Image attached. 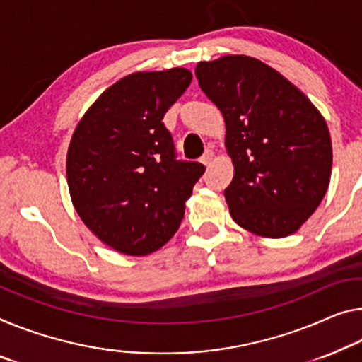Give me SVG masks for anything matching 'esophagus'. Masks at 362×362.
I'll use <instances>...</instances> for the list:
<instances>
[{
  "instance_id": "34e87169",
  "label": "esophagus",
  "mask_w": 362,
  "mask_h": 362,
  "mask_svg": "<svg viewBox=\"0 0 362 362\" xmlns=\"http://www.w3.org/2000/svg\"><path fill=\"white\" fill-rule=\"evenodd\" d=\"M214 157H215V153H214V150H207V152L204 153V157L200 158V162H202L205 166H209L210 163H212V160H214Z\"/></svg>"
}]
</instances>
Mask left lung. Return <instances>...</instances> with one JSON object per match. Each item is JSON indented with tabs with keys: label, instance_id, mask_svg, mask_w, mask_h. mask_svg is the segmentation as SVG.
Returning <instances> with one entry per match:
<instances>
[{
	"label": "left lung",
	"instance_id": "left-lung-1",
	"mask_svg": "<svg viewBox=\"0 0 362 362\" xmlns=\"http://www.w3.org/2000/svg\"><path fill=\"white\" fill-rule=\"evenodd\" d=\"M196 76L225 118L233 220L264 238L296 233L329 189L333 155L324 116L286 77L246 54L200 61Z\"/></svg>",
	"mask_w": 362,
	"mask_h": 362
}]
</instances>
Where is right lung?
I'll return each mask as SVG.
<instances>
[{"mask_svg":"<svg viewBox=\"0 0 362 362\" xmlns=\"http://www.w3.org/2000/svg\"><path fill=\"white\" fill-rule=\"evenodd\" d=\"M191 81L185 68L126 76L92 103L71 137L72 205L88 230L121 254L147 255L165 246L204 175L202 163L177 162L162 121Z\"/></svg>","mask_w":362,"mask_h":362,"instance_id":"obj_1","label":"right lung"}]
</instances>
